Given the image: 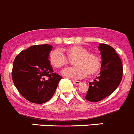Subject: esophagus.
Instances as JSON below:
<instances>
[{"label": "esophagus", "instance_id": "1", "mask_svg": "<svg viewBox=\"0 0 134 134\" xmlns=\"http://www.w3.org/2000/svg\"><path fill=\"white\" fill-rule=\"evenodd\" d=\"M72 82H73V83L74 84H76V85H79L80 84L81 82H80V81H78V80H74L73 81H72Z\"/></svg>", "mask_w": 134, "mask_h": 134}]
</instances>
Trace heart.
<instances>
[{
	"instance_id": "obj_1",
	"label": "heart",
	"mask_w": 134,
	"mask_h": 134,
	"mask_svg": "<svg viewBox=\"0 0 134 134\" xmlns=\"http://www.w3.org/2000/svg\"><path fill=\"white\" fill-rule=\"evenodd\" d=\"M70 58H74L73 67H68L62 70L64 76L68 78H82L88 74L92 75L97 72L100 66V60L95 54L89 53L86 48L82 46H74L66 50ZM67 57L61 49L56 48L49 54L50 64L57 68H60L69 62Z\"/></svg>"
}]
</instances>
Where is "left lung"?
I'll list each match as a JSON object with an SVG mask.
<instances>
[{"label":"left lung","mask_w":134,"mask_h":134,"mask_svg":"<svg viewBox=\"0 0 134 134\" xmlns=\"http://www.w3.org/2000/svg\"><path fill=\"white\" fill-rule=\"evenodd\" d=\"M102 56L101 71L89 88L85 98L90 102H99L109 96L120 85L123 76L121 59L110 45L100 44L98 47Z\"/></svg>","instance_id":"left-lung-1"}]
</instances>
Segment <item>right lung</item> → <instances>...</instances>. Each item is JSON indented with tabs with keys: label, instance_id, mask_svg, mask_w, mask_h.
I'll return each mask as SVG.
<instances>
[{
	"label": "right lung",
	"instance_id": "right-lung-1",
	"mask_svg": "<svg viewBox=\"0 0 134 134\" xmlns=\"http://www.w3.org/2000/svg\"><path fill=\"white\" fill-rule=\"evenodd\" d=\"M52 46L34 45L20 52L13 62L12 78L19 93L35 104L53 96L62 76L53 72L48 59Z\"/></svg>",
	"mask_w": 134,
	"mask_h": 134
}]
</instances>
